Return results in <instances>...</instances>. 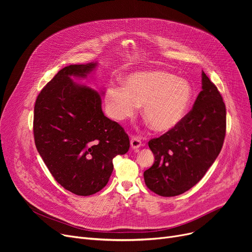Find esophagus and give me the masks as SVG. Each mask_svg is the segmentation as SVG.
Here are the masks:
<instances>
[{
  "instance_id": "1",
  "label": "esophagus",
  "mask_w": 252,
  "mask_h": 252,
  "mask_svg": "<svg viewBox=\"0 0 252 252\" xmlns=\"http://www.w3.org/2000/svg\"><path fill=\"white\" fill-rule=\"evenodd\" d=\"M142 146V142L138 137H131L130 139V147L133 149H139Z\"/></svg>"
}]
</instances>
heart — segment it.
Wrapping results in <instances>:
<instances>
[{
	"label": "heart",
	"mask_w": 252,
	"mask_h": 252,
	"mask_svg": "<svg viewBox=\"0 0 252 252\" xmlns=\"http://www.w3.org/2000/svg\"><path fill=\"white\" fill-rule=\"evenodd\" d=\"M193 88L187 79L164 70L140 71L129 74L125 86H110L104 100L109 116L124 122L143 105V116L158 133L177 127L193 100Z\"/></svg>",
	"instance_id": "heart-1"
}]
</instances>
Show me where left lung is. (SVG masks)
Segmentation results:
<instances>
[{
    "mask_svg": "<svg viewBox=\"0 0 252 252\" xmlns=\"http://www.w3.org/2000/svg\"><path fill=\"white\" fill-rule=\"evenodd\" d=\"M226 135V106L202 71V91L182 123L159 138L149 141L153 165L144 171L146 186L171 197L199 182L219 156Z\"/></svg>",
    "mask_w": 252,
    "mask_h": 252,
    "instance_id": "1",
    "label": "left lung"
}]
</instances>
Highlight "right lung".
<instances>
[{"mask_svg":"<svg viewBox=\"0 0 252 252\" xmlns=\"http://www.w3.org/2000/svg\"><path fill=\"white\" fill-rule=\"evenodd\" d=\"M97 62L62 68L39 93L33 115L37 152L50 173L63 188L89 196L107 185L116 155L128 151L125 129L106 117L97 91L77 84Z\"/></svg>","mask_w":252,"mask_h":252,"instance_id":"add662e5","label":"right lung"}]
</instances>
